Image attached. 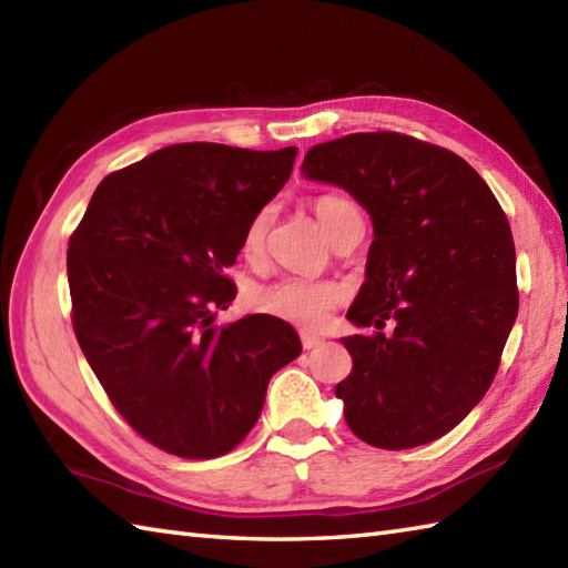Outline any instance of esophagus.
I'll use <instances>...</instances> for the list:
<instances>
[{"label": "esophagus", "mask_w": 568, "mask_h": 568, "mask_svg": "<svg viewBox=\"0 0 568 568\" xmlns=\"http://www.w3.org/2000/svg\"><path fill=\"white\" fill-rule=\"evenodd\" d=\"M300 342H303V348H315V346H320L324 339L322 336H317V334H310V332H300Z\"/></svg>", "instance_id": "esophagus-1"}]
</instances>
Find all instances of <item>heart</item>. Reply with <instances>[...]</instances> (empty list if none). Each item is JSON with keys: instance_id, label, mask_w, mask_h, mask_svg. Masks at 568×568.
Here are the masks:
<instances>
[{"instance_id": "1", "label": "heart", "mask_w": 568, "mask_h": 568, "mask_svg": "<svg viewBox=\"0 0 568 568\" xmlns=\"http://www.w3.org/2000/svg\"><path fill=\"white\" fill-rule=\"evenodd\" d=\"M320 224L327 229L332 236L334 229L352 214H361V210L352 200L342 195H320L312 202ZM273 212L271 207H263L251 216L246 224L244 239H241V251L248 261H258L265 251V236H268ZM346 300V287L334 281H320V277H305V275H285L281 281L271 285H263L261 291L253 295V305L256 310L273 315L283 322H291L295 327L303 329H317L327 324L332 312Z\"/></svg>"}]
</instances>
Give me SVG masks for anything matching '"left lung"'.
I'll return each mask as SVG.
<instances>
[{"instance_id": "obj_1", "label": "left lung", "mask_w": 568, "mask_h": 568, "mask_svg": "<svg viewBox=\"0 0 568 568\" xmlns=\"http://www.w3.org/2000/svg\"><path fill=\"white\" fill-rule=\"evenodd\" d=\"M303 173L352 192L373 220L346 317L395 324L342 339L354 358L336 385L346 425L393 452L444 437L490 388L517 317L508 216L462 155L397 131L317 143Z\"/></svg>"}]
</instances>
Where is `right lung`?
<instances>
[{
    "label": "right lung",
    "instance_id": "1",
    "mask_svg": "<svg viewBox=\"0 0 568 568\" xmlns=\"http://www.w3.org/2000/svg\"><path fill=\"white\" fill-rule=\"evenodd\" d=\"M297 149L175 143L106 175L68 241L72 329L116 413L159 449L214 458L256 425L265 388L303 346L291 324L214 327L251 216Z\"/></svg>",
    "mask_w": 568,
    "mask_h": 568
}]
</instances>
